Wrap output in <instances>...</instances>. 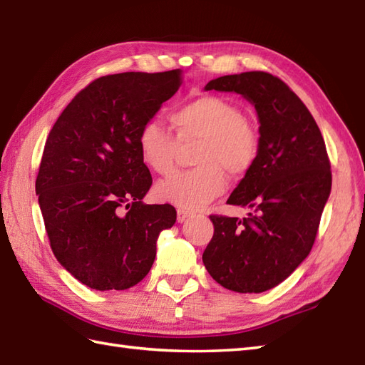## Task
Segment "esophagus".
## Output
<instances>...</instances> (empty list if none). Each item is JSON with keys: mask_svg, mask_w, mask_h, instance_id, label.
<instances>
[{"mask_svg": "<svg viewBox=\"0 0 365 365\" xmlns=\"http://www.w3.org/2000/svg\"><path fill=\"white\" fill-rule=\"evenodd\" d=\"M190 216H191V211H186L183 208L177 210V221H179V222H185Z\"/></svg>", "mask_w": 365, "mask_h": 365, "instance_id": "esophagus-1", "label": "esophagus"}]
</instances>
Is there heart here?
<instances>
[{"label": "heart", "instance_id": "obj_1", "mask_svg": "<svg viewBox=\"0 0 365 365\" xmlns=\"http://www.w3.org/2000/svg\"><path fill=\"white\" fill-rule=\"evenodd\" d=\"M169 121L175 137L158 121L144 123L137 135L141 162L168 175L174 169L180 143L199 140L192 162L197 166L175 173L157 186L158 197L185 210H200L227 188V175L242 179L255 166L261 140L240 106L216 95H202L177 104Z\"/></svg>", "mask_w": 365, "mask_h": 365}]
</instances>
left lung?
Masks as SVG:
<instances>
[{"label":"left lung","mask_w":365,"mask_h":365,"mask_svg":"<svg viewBox=\"0 0 365 365\" xmlns=\"http://www.w3.org/2000/svg\"><path fill=\"white\" fill-rule=\"evenodd\" d=\"M205 90L235 91L255 106L261 148L255 166L227 200L252 213L244 219L211 215L215 235L202 259L225 289L259 294L309 255L331 191V165L314 118L277 76H222Z\"/></svg>","instance_id":"left-lung-1"}]
</instances>
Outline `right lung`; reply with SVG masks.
<instances>
[{"instance_id":"1","label":"right lung","mask_w":365,"mask_h":365,"mask_svg":"<svg viewBox=\"0 0 365 365\" xmlns=\"http://www.w3.org/2000/svg\"><path fill=\"white\" fill-rule=\"evenodd\" d=\"M182 86V71L98 78L51 129L36 192L51 249L81 283L124 291L154 264L173 205L143 202L152 185L137 146L140 127Z\"/></svg>"}]
</instances>
